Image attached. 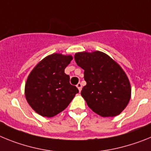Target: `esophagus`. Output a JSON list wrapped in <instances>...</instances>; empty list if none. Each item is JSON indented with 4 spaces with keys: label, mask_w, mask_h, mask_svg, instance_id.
Masks as SVG:
<instances>
[{
    "label": "esophagus",
    "mask_w": 151,
    "mask_h": 151,
    "mask_svg": "<svg viewBox=\"0 0 151 151\" xmlns=\"http://www.w3.org/2000/svg\"><path fill=\"white\" fill-rule=\"evenodd\" d=\"M77 89H78V90H79L80 92L81 91V90H82V85H81V83H78L77 84Z\"/></svg>",
    "instance_id": "esophagus-1"
}]
</instances>
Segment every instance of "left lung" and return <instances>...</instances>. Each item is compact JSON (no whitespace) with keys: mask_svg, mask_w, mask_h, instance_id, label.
Returning a JSON list of instances; mask_svg holds the SVG:
<instances>
[{"mask_svg":"<svg viewBox=\"0 0 151 151\" xmlns=\"http://www.w3.org/2000/svg\"><path fill=\"white\" fill-rule=\"evenodd\" d=\"M74 59L84 70L86 85L81 96L94 112L114 117L125 109L131 99V84L125 72L104 52H77Z\"/></svg>","mask_w":151,"mask_h":151,"instance_id":"left-lung-1","label":"left lung"}]
</instances>
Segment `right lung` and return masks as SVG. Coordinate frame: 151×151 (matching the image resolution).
I'll return each mask as SVG.
<instances>
[{
  "label": "right lung",
  "mask_w": 151,
  "mask_h": 151,
  "mask_svg": "<svg viewBox=\"0 0 151 151\" xmlns=\"http://www.w3.org/2000/svg\"><path fill=\"white\" fill-rule=\"evenodd\" d=\"M72 59L71 55L52 54L39 61L29 74L25 84L26 99L43 117H53L62 112L79 92L65 73Z\"/></svg>",
  "instance_id": "add662e5"
}]
</instances>
